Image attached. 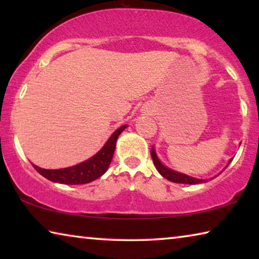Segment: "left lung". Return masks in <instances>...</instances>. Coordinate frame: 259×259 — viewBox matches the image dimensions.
<instances>
[{"instance_id":"8db88e82","label":"left lung","mask_w":259,"mask_h":259,"mask_svg":"<svg viewBox=\"0 0 259 259\" xmlns=\"http://www.w3.org/2000/svg\"><path fill=\"white\" fill-rule=\"evenodd\" d=\"M151 156H152V159H153V162H154V165L156 166L157 171H159L160 175H162V176L168 179V181H170V182L179 183V184H201V183L204 182V181H202V179L193 178V177L187 176V175L179 174L177 171H174V170H171V169L166 168V166H164L163 164H162L161 162H160V160L157 159L154 148H152V150H151ZM232 160H233V159L230 160L229 164L231 163ZM229 164H227V165H229Z\"/></svg>"}]
</instances>
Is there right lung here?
<instances>
[{
    "label": "right lung",
    "mask_w": 259,
    "mask_h": 259,
    "mask_svg": "<svg viewBox=\"0 0 259 259\" xmlns=\"http://www.w3.org/2000/svg\"><path fill=\"white\" fill-rule=\"evenodd\" d=\"M125 128L126 125H122L119 129L114 131L102 150L91 157V159L82 162V163L69 166V168L57 170L42 169L33 164L34 169L38 174L42 175L43 177L49 179V181L59 184L77 185V184H87L93 182L106 172L109 164H111L114 151H115L117 137Z\"/></svg>",
    "instance_id": "right-lung-1"
}]
</instances>
